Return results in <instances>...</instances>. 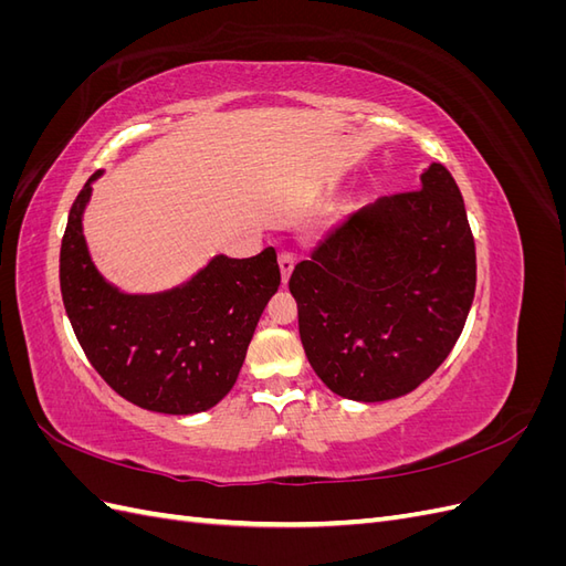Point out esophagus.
I'll return each instance as SVG.
<instances>
[{"label":"esophagus","mask_w":566,"mask_h":566,"mask_svg":"<svg viewBox=\"0 0 566 566\" xmlns=\"http://www.w3.org/2000/svg\"><path fill=\"white\" fill-rule=\"evenodd\" d=\"M279 264H281V279H283V283H287L290 273H293V269H295V256L290 254V252H281L279 254Z\"/></svg>","instance_id":"obj_1"}]
</instances>
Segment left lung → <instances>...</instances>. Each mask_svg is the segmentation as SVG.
Wrapping results in <instances>:
<instances>
[{
    "label": "left lung",
    "mask_w": 566,
    "mask_h": 566,
    "mask_svg": "<svg viewBox=\"0 0 566 566\" xmlns=\"http://www.w3.org/2000/svg\"><path fill=\"white\" fill-rule=\"evenodd\" d=\"M287 285L325 387L366 403L413 391L451 354L474 300V238L449 169L432 163L416 191L349 214Z\"/></svg>",
    "instance_id": "left-lung-1"
}]
</instances>
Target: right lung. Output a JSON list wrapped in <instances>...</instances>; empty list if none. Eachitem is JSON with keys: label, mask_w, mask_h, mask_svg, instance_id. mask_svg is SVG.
I'll return each mask as SVG.
<instances>
[{"label": "right lung", "mask_w": 566, "mask_h": 566, "mask_svg": "<svg viewBox=\"0 0 566 566\" xmlns=\"http://www.w3.org/2000/svg\"><path fill=\"white\" fill-rule=\"evenodd\" d=\"M77 193L61 241V295L80 347L119 397L146 410L191 416L227 397L266 302L281 285L276 250L248 260L217 254L181 287L125 295L92 264Z\"/></svg>", "instance_id": "1"}]
</instances>
